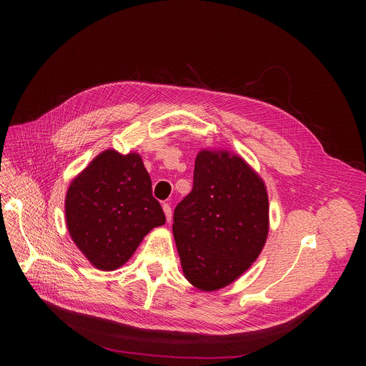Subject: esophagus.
Wrapping results in <instances>:
<instances>
[{"label":"esophagus","mask_w":366,"mask_h":366,"mask_svg":"<svg viewBox=\"0 0 366 366\" xmlns=\"http://www.w3.org/2000/svg\"><path fill=\"white\" fill-rule=\"evenodd\" d=\"M162 208H164V213H165L167 222L169 223V222H171V219H172V208H171V205H169V204H164V205H162Z\"/></svg>","instance_id":"obj_1"}]
</instances>
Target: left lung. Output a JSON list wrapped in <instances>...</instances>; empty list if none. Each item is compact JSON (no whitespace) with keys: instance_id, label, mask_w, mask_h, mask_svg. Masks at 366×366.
I'll list each match as a JSON object with an SVG mask.
<instances>
[{"instance_id":"obj_1","label":"left lung","mask_w":366,"mask_h":366,"mask_svg":"<svg viewBox=\"0 0 366 366\" xmlns=\"http://www.w3.org/2000/svg\"><path fill=\"white\" fill-rule=\"evenodd\" d=\"M268 214L267 188L242 158L199 152L192 191L174 212L172 230L185 278L202 291L233 282L262 250Z\"/></svg>"}]
</instances>
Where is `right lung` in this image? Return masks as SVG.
Masks as SVG:
<instances>
[{"instance_id": "obj_1", "label": "right lung", "mask_w": 366, "mask_h": 366, "mask_svg": "<svg viewBox=\"0 0 366 366\" xmlns=\"http://www.w3.org/2000/svg\"><path fill=\"white\" fill-rule=\"evenodd\" d=\"M65 213L71 237L102 271L126 264L142 239L167 222L140 156L114 150L98 154L75 178Z\"/></svg>"}]
</instances>
